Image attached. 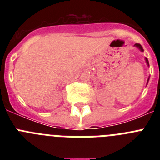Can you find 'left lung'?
I'll return each mask as SVG.
<instances>
[{"mask_svg": "<svg viewBox=\"0 0 160 160\" xmlns=\"http://www.w3.org/2000/svg\"><path fill=\"white\" fill-rule=\"evenodd\" d=\"M135 46H136V47H138V49H140V50H141V51H143V49H142V46H141L140 45H139V44H135ZM146 62H147V63H148V66H149V63H148V58H146Z\"/></svg>", "mask_w": 160, "mask_h": 160, "instance_id": "obj_1", "label": "left lung"}]
</instances>
